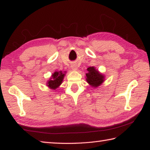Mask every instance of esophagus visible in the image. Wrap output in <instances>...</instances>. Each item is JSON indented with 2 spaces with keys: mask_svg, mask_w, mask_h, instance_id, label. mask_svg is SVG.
Instances as JSON below:
<instances>
[{
  "mask_svg": "<svg viewBox=\"0 0 150 150\" xmlns=\"http://www.w3.org/2000/svg\"><path fill=\"white\" fill-rule=\"evenodd\" d=\"M71 69H72L73 71L77 70V66H76L75 64H72L71 66Z\"/></svg>",
  "mask_w": 150,
  "mask_h": 150,
  "instance_id": "obj_1",
  "label": "esophagus"
}]
</instances>
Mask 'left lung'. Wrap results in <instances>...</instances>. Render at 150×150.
Here are the masks:
<instances>
[{"mask_svg":"<svg viewBox=\"0 0 150 150\" xmlns=\"http://www.w3.org/2000/svg\"><path fill=\"white\" fill-rule=\"evenodd\" d=\"M88 73L86 74V81L91 85L97 87L103 82L104 76L100 73L94 67H90L87 69Z\"/></svg>","mask_w":150,"mask_h":150,"instance_id":"left-lung-1","label":"left lung"}]
</instances>
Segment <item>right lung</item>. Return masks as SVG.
Listing matches in <instances>:
<instances>
[{
  "instance_id": "right-lung-1",
  "label": "right lung",
  "mask_w": 150,
  "mask_h": 150,
  "mask_svg": "<svg viewBox=\"0 0 150 150\" xmlns=\"http://www.w3.org/2000/svg\"><path fill=\"white\" fill-rule=\"evenodd\" d=\"M65 74L62 71H56L52 75V78H51V80L48 81L47 85L50 88L52 89H56L57 87H58L62 83V81L64 79Z\"/></svg>"
}]
</instances>
